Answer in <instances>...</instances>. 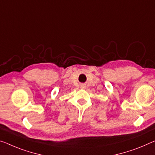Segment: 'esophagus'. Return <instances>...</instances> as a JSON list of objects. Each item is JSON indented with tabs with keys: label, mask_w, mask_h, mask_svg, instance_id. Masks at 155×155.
Returning <instances> with one entry per match:
<instances>
[{
	"label": "esophagus",
	"mask_w": 155,
	"mask_h": 155,
	"mask_svg": "<svg viewBox=\"0 0 155 155\" xmlns=\"http://www.w3.org/2000/svg\"><path fill=\"white\" fill-rule=\"evenodd\" d=\"M85 86L84 85H82V86H81V88H82V89H85Z\"/></svg>",
	"instance_id": "obj_1"
}]
</instances>
